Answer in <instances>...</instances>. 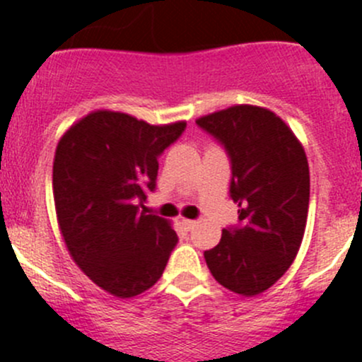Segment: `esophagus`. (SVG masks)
I'll list each match as a JSON object with an SVG mask.
<instances>
[{
  "label": "esophagus",
  "mask_w": 362,
  "mask_h": 362,
  "mask_svg": "<svg viewBox=\"0 0 362 362\" xmlns=\"http://www.w3.org/2000/svg\"><path fill=\"white\" fill-rule=\"evenodd\" d=\"M177 223H180L182 227H184V228H187V230H192V228L197 227V221H194V219L182 218V216H178V218H177Z\"/></svg>",
  "instance_id": "obj_1"
}]
</instances>
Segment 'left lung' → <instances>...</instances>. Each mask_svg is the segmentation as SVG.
Masks as SVG:
<instances>
[{
  "label": "left lung",
  "mask_w": 362,
  "mask_h": 362,
  "mask_svg": "<svg viewBox=\"0 0 362 362\" xmlns=\"http://www.w3.org/2000/svg\"><path fill=\"white\" fill-rule=\"evenodd\" d=\"M197 124L214 135L232 162L230 197L241 227L223 228L204 253L212 276L241 296L269 289L295 261L309 211V164L302 143L275 112L234 105Z\"/></svg>",
  "instance_id": "obj_1"
}]
</instances>
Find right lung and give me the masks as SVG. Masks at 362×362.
<instances>
[{"instance_id": "right-lung-1", "label": "right lung", "mask_w": 362, "mask_h": 362, "mask_svg": "<svg viewBox=\"0 0 362 362\" xmlns=\"http://www.w3.org/2000/svg\"><path fill=\"white\" fill-rule=\"evenodd\" d=\"M185 121L150 124L94 110L60 137L53 160L57 221L67 252L98 288L132 298L162 276L178 243L171 223L148 214L158 155Z\"/></svg>"}]
</instances>
